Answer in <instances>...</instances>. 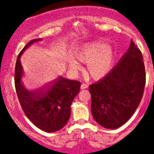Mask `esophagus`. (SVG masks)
<instances>
[{"mask_svg": "<svg viewBox=\"0 0 154 154\" xmlns=\"http://www.w3.org/2000/svg\"><path fill=\"white\" fill-rule=\"evenodd\" d=\"M88 83H82V84H81V88H82V89H84V88H88Z\"/></svg>", "mask_w": 154, "mask_h": 154, "instance_id": "1", "label": "esophagus"}]
</instances>
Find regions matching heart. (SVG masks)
I'll use <instances>...</instances> for the list:
<instances>
[{
	"label": "heart",
	"instance_id": "1",
	"mask_svg": "<svg viewBox=\"0 0 154 154\" xmlns=\"http://www.w3.org/2000/svg\"><path fill=\"white\" fill-rule=\"evenodd\" d=\"M76 57L83 63H88L87 71L91 77L99 79L109 72L111 66L112 51L102 42L86 44L76 52ZM74 70L80 69V65L75 60L71 63Z\"/></svg>",
	"mask_w": 154,
	"mask_h": 154
}]
</instances>
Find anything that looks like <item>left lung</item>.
<instances>
[{
	"label": "left lung",
	"instance_id": "1",
	"mask_svg": "<svg viewBox=\"0 0 154 154\" xmlns=\"http://www.w3.org/2000/svg\"><path fill=\"white\" fill-rule=\"evenodd\" d=\"M145 83L142 54L131 42L128 51L109 74L88 87L94 120L107 129L125 125L140 103Z\"/></svg>",
	"mask_w": 154,
	"mask_h": 154
}]
</instances>
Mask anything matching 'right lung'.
Listing matches in <instances>:
<instances>
[{"label":"right lung","mask_w":154,"mask_h":154,"mask_svg":"<svg viewBox=\"0 0 154 154\" xmlns=\"http://www.w3.org/2000/svg\"><path fill=\"white\" fill-rule=\"evenodd\" d=\"M33 39L19 53L15 69V87L23 111L27 118L42 130L53 133L60 130L67 124L71 115V105L80 91L81 83L60 77L46 87L29 91L21 83L23 68L20 57Z\"/></svg>","instance_id":"obj_1"}]
</instances>
